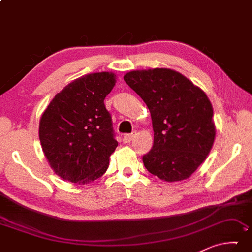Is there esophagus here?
I'll list each match as a JSON object with an SVG mask.
<instances>
[{"mask_svg": "<svg viewBox=\"0 0 252 252\" xmlns=\"http://www.w3.org/2000/svg\"><path fill=\"white\" fill-rule=\"evenodd\" d=\"M134 135H135V132H132V133H127V134H126L125 137H123V142H125V143H129V142H131V141L133 140Z\"/></svg>", "mask_w": 252, "mask_h": 252, "instance_id": "34e87169", "label": "esophagus"}]
</instances>
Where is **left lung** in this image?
<instances>
[{
  "label": "left lung",
  "mask_w": 252,
  "mask_h": 252,
  "mask_svg": "<svg viewBox=\"0 0 252 252\" xmlns=\"http://www.w3.org/2000/svg\"><path fill=\"white\" fill-rule=\"evenodd\" d=\"M123 78L153 120L154 146L142 157L147 170L165 182L189 178L206 159L215 138L206 94L173 69L133 70Z\"/></svg>",
  "instance_id": "1"
}]
</instances>
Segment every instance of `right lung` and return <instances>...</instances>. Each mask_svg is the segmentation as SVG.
<instances>
[{
  "instance_id": "1",
  "label": "right lung",
  "mask_w": 252,
  "mask_h": 252,
  "mask_svg": "<svg viewBox=\"0 0 252 252\" xmlns=\"http://www.w3.org/2000/svg\"><path fill=\"white\" fill-rule=\"evenodd\" d=\"M113 73L82 76L56 94L43 112L39 139L59 177L89 184L109 168L118 147L104 98L115 85Z\"/></svg>"
}]
</instances>
